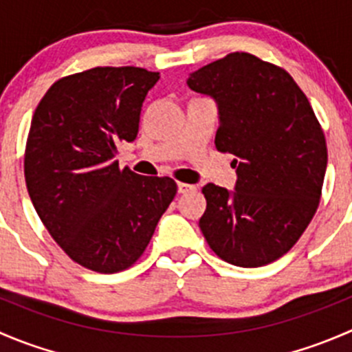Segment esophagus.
<instances>
[{
	"instance_id": "34e87169",
	"label": "esophagus",
	"mask_w": 352,
	"mask_h": 352,
	"mask_svg": "<svg viewBox=\"0 0 352 352\" xmlns=\"http://www.w3.org/2000/svg\"><path fill=\"white\" fill-rule=\"evenodd\" d=\"M177 189H179V194H187V192H192V190H196V186H190V184H186V182H179Z\"/></svg>"
}]
</instances>
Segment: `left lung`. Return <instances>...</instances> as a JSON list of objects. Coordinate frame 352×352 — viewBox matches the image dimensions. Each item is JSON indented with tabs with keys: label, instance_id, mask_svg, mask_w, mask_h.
Instances as JSON below:
<instances>
[{
	"label": "left lung",
	"instance_id": "1",
	"mask_svg": "<svg viewBox=\"0 0 352 352\" xmlns=\"http://www.w3.org/2000/svg\"><path fill=\"white\" fill-rule=\"evenodd\" d=\"M187 85L218 104L216 150L235 156L239 177L235 190L202 187V235L230 264H271L317 212L327 168L324 131L289 73L248 52L202 66Z\"/></svg>",
	"mask_w": 352,
	"mask_h": 352
}]
</instances>
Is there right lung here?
Segmentation results:
<instances>
[{
	"instance_id": "obj_1",
	"label": "right lung",
	"mask_w": 352,
	"mask_h": 352,
	"mask_svg": "<svg viewBox=\"0 0 352 352\" xmlns=\"http://www.w3.org/2000/svg\"><path fill=\"white\" fill-rule=\"evenodd\" d=\"M160 73L91 67L56 81L32 117L25 182L38 218L69 258L113 274L143 255L177 194L170 177L119 168L117 146L133 143Z\"/></svg>"
}]
</instances>
